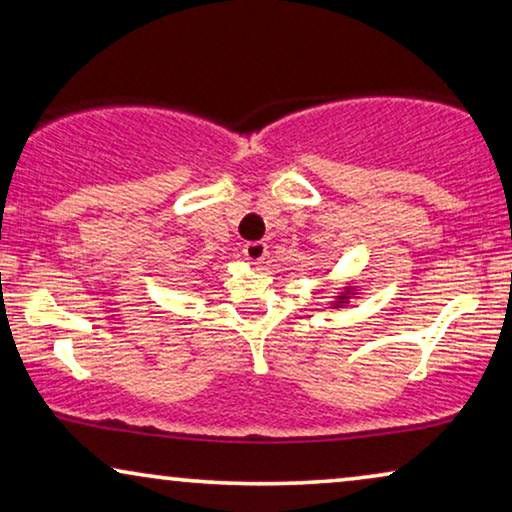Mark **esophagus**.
<instances>
[{
  "mask_svg": "<svg viewBox=\"0 0 512 512\" xmlns=\"http://www.w3.org/2000/svg\"><path fill=\"white\" fill-rule=\"evenodd\" d=\"M242 254H245L247 261L251 263H263L265 256H267V245L265 242H247L245 249H242Z\"/></svg>",
  "mask_w": 512,
  "mask_h": 512,
  "instance_id": "1",
  "label": "esophagus"
}]
</instances>
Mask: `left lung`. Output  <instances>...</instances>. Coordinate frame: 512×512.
<instances>
[{"label": "left lung", "mask_w": 512, "mask_h": 512, "mask_svg": "<svg viewBox=\"0 0 512 512\" xmlns=\"http://www.w3.org/2000/svg\"><path fill=\"white\" fill-rule=\"evenodd\" d=\"M348 295H350V293H348ZM348 295H345V293L338 295V300H341V302H336V304H343V300H348Z\"/></svg>", "instance_id": "left-lung-1"}]
</instances>
